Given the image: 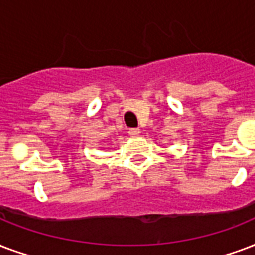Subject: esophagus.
Here are the masks:
<instances>
[{
	"instance_id": "34e87169",
	"label": "esophagus",
	"mask_w": 255,
	"mask_h": 255,
	"mask_svg": "<svg viewBox=\"0 0 255 255\" xmlns=\"http://www.w3.org/2000/svg\"><path fill=\"white\" fill-rule=\"evenodd\" d=\"M128 133H129L131 136H137L139 133H140V129H139V128H129Z\"/></svg>"
}]
</instances>
